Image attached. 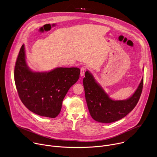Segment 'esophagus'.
<instances>
[{
  "label": "esophagus",
  "instance_id": "obj_1",
  "mask_svg": "<svg viewBox=\"0 0 157 157\" xmlns=\"http://www.w3.org/2000/svg\"><path fill=\"white\" fill-rule=\"evenodd\" d=\"M85 71H86V68L85 67H82V68H81V72H80V75L81 76H83L84 75V73H85Z\"/></svg>",
  "mask_w": 157,
  "mask_h": 157
}]
</instances>
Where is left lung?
Instances as JSON below:
<instances>
[{"label":"left lung","instance_id":"8db88e82","mask_svg":"<svg viewBox=\"0 0 157 157\" xmlns=\"http://www.w3.org/2000/svg\"><path fill=\"white\" fill-rule=\"evenodd\" d=\"M142 78L136 91L125 100H113L89 71L83 79L86 103L92 118L101 123H111L126 116L135 107L140 99L144 83Z\"/></svg>","mask_w":157,"mask_h":157}]
</instances>
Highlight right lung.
<instances>
[{
    "label": "right lung",
    "instance_id": "1",
    "mask_svg": "<svg viewBox=\"0 0 157 157\" xmlns=\"http://www.w3.org/2000/svg\"><path fill=\"white\" fill-rule=\"evenodd\" d=\"M78 68H56L48 72L32 71L26 62L24 44L20 50L14 79L20 100L32 113L55 118L70 88L79 78Z\"/></svg>",
    "mask_w": 157,
    "mask_h": 157
}]
</instances>
